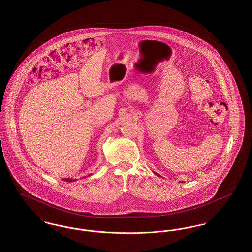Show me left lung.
<instances>
[{"instance_id":"left-lung-1","label":"left lung","mask_w":252,"mask_h":252,"mask_svg":"<svg viewBox=\"0 0 252 252\" xmlns=\"http://www.w3.org/2000/svg\"><path fill=\"white\" fill-rule=\"evenodd\" d=\"M155 174H156V175H158V174H157V173H155ZM158 176H159V175H158Z\"/></svg>"}]
</instances>
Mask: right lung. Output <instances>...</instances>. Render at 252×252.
Returning a JSON list of instances; mask_svg holds the SVG:
<instances>
[{
	"mask_svg": "<svg viewBox=\"0 0 252 252\" xmlns=\"http://www.w3.org/2000/svg\"><path fill=\"white\" fill-rule=\"evenodd\" d=\"M90 176V175H89ZM64 181H68V182H72V181H74L75 180H72V179H64Z\"/></svg>",
	"mask_w": 252,
	"mask_h": 252,
	"instance_id": "add662e5",
	"label": "right lung"
}]
</instances>
